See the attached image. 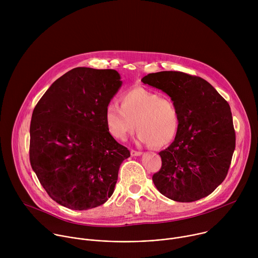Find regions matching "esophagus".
<instances>
[{
	"label": "esophagus",
	"instance_id": "esophagus-1",
	"mask_svg": "<svg viewBox=\"0 0 258 258\" xmlns=\"http://www.w3.org/2000/svg\"><path fill=\"white\" fill-rule=\"evenodd\" d=\"M131 155H132V156H141V155H142V152L132 150V151H131Z\"/></svg>",
	"mask_w": 258,
	"mask_h": 258
}]
</instances>
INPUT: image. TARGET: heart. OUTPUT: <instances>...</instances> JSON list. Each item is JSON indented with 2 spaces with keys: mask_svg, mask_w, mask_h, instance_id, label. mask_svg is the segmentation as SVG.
<instances>
[{
  "mask_svg": "<svg viewBox=\"0 0 258 258\" xmlns=\"http://www.w3.org/2000/svg\"><path fill=\"white\" fill-rule=\"evenodd\" d=\"M120 106L109 103L105 109V123L113 138L125 141L135 131L137 140L160 148L170 143L178 127V112L166 97L144 88H135L120 97Z\"/></svg>",
  "mask_w": 258,
  "mask_h": 258,
  "instance_id": "obj_1",
  "label": "heart"
}]
</instances>
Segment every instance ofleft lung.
<instances>
[{"instance_id": "1", "label": "left lung", "mask_w": 258, "mask_h": 258, "mask_svg": "<svg viewBox=\"0 0 258 258\" xmlns=\"http://www.w3.org/2000/svg\"><path fill=\"white\" fill-rule=\"evenodd\" d=\"M142 82L167 94L178 112L174 141L159 152L155 187L176 202L208 196L226 178L236 147L229 103L205 80L179 71L150 73Z\"/></svg>"}]
</instances>
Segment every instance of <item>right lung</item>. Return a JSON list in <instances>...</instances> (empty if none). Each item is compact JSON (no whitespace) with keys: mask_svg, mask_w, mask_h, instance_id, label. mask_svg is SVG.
Instances as JSON below:
<instances>
[{"mask_svg":"<svg viewBox=\"0 0 258 258\" xmlns=\"http://www.w3.org/2000/svg\"><path fill=\"white\" fill-rule=\"evenodd\" d=\"M121 85L116 70L77 67L34 107L30 164L58 204L87 210L113 194L120 164L131 153L108 132L105 109Z\"/></svg>","mask_w":258,"mask_h":258,"instance_id":"1","label":"right lung"}]
</instances>
